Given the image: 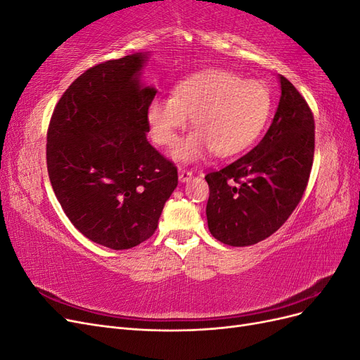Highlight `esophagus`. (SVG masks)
<instances>
[{
    "mask_svg": "<svg viewBox=\"0 0 360 360\" xmlns=\"http://www.w3.org/2000/svg\"><path fill=\"white\" fill-rule=\"evenodd\" d=\"M192 177H193L192 171H189V169H184V168H180V169H179V179H180V181H181V183H184V181H189Z\"/></svg>",
    "mask_w": 360,
    "mask_h": 360,
    "instance_id": "obj_1",
    "label": "esophagus"
}]
</instances>
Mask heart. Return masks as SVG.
Segmentation results:
<instances>
[{"mask_svg":"<svg viewBox=\"0 0 360 360\" xmlns=\"http://www.w3.org/2000/svg\"><path fill=\"white\" fill-rule=\"evenodd\" d=\"M270 110L271 94L263 82L213 69L180 82L172 96L155 97L147 120L151 139L171 147L191 118L195 132L172 150V158L193 162L210 150L217 158L240 155L263 132Z\"/></svg>","mask_w":360,"mask_h":360,"instance_id":"1","label":"heart"}]
</instances>
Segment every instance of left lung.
I'll return each mask as SVG.
<instances>
[{
	"mask_svg": "<svg viewBox=\"0 0 360 360\" xmlns=\"http://www.w3.org/2000/svg\"><path fill=\"white\" fill-rule=\"evenodd\" d=\"M281 99L258 146L219 171L209 183L207 222L228 246H250L278 231L300 202L314 160V114L304 97L279 76Z\"/></svg>",
	"mask_w": 360,
	"mask_h": 360,
	"instance_id": "1",
	"label": "left lung"
}]
</instances>
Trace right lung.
Segmentation results:
<instances>
[{"instance_id": "right-lung-1", "label": "right lung", "mask_w": 360, "mask_h": 360, "mask_svg": "<svg viewBox=\"0 0 360 360\" xmlns=\"http://www.w3.org/2000/svg\"><path fill=\"white\" fill-rule=\"evenodd\" d=\"M146 53L96 64L63 93L48 127V174L64 213L91 242H146L177 188L174 162L148 143L156 90L141 86Z\"/></svg>"}]
</instances>
